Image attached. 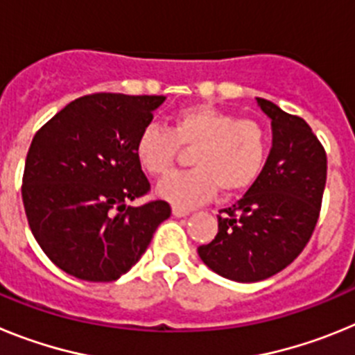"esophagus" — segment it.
Instances as JSON below:
<instances>
[{"instance_id": "obj_1", "label": "esophagus", "mask_w": 355, "mask_h": 355, "mask_svg": "<svg viewBox=\"0 0 355 355\" xmlns=\"http://www.w3.org/2000/svg\"><path fill=\"white\" fill-rule=\"evenodd\" d=\"M172 215L181 218V216H187L190 215V209H184V208H178V206H172Z\"/></svg>"}]
</instances>
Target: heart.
Instances as JSON below:
<instances>
[{
	"instance_id": "b5f03b06",
	"label": "heart",
	"mask_w": 355,
	"mask_h": 355,
	"mask_svg": "<svg viewBox=\"0 0 355 355\" xmlns=\"http://www.w3.org/2000/svg\"><path fill=\"white\" fill-rule=\"evenodd\" d=\"M178 147H187L193 171L174 172L156 187V196L178 208H192L215 196L245 190L258 180L268 153L266 131L252 119L196 105L172 117L171 130L147 126L135 144L140 167L150 175L171 171Z\"/></svg>"
}]
</instances>
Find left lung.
Segmentation results:
<instances>
[{
  "instance_id": "obj_1",
  "label": "left lung",
  "mask_w": 355,
  "mask_h": 355,
  "mask_svg": "<svg viewBox=\"0 0 355 355\" xmlns=\"http://www.w3.org/2000/svg\"><path fill=\"white\" fill-rule=\"evenodd\" d=\"M272 121V147L247 193L218 216V233L197 249L215 274L258 283L286 268L315 231L322 206L327 156L304 119L261 97Z\"/></svg>"
}]
</instances>
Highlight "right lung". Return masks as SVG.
<instances>
[{
    "label": "right lung",
    "instance_id": "add662e5",
    "mask_svg": "<svg viewBox=\"0 0 355 355\" xmlns=\"http://www.w3.org/2000/svg\"><path fill=\"white\" fill-rule=\"evenodd\" d=\"M165 96L92 94L69 103L31 140L23 202L31 233L58 268L110 283L142 258L171 216L165 200L130 206L149 192L135 156L140 131Z\"/></svg>",
    "mask_w": 355,
    "mask_h": 355
}]
</instances>
